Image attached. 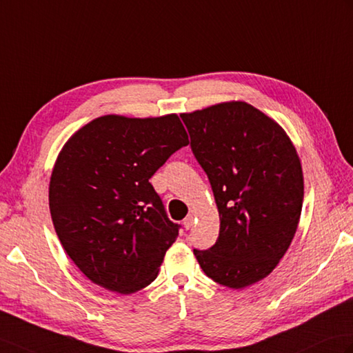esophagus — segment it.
Returning <instances> with one entry per match:
<instances>
[{"label":"esophagus","mask_w":353,"mask_h":353,"mask_svg":"<svg viewBox=\"0 0 353 353\" xmlns=\"http://www.w3.org/2000/svg\"><path fill=\"white\" fill-rule=\"evenodd\" d=\"M192 224H194V216H192V215L186 216V218L183 219V227L186 228V230H190V228L192 227Z\"/></svg>","instance_id":"esophagus-1"}]
</instances>
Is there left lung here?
<instances>
[{
  "instance_id": "obj_1",
  "label": "left lung",
  "mask_w": 353,
  "mask_h": 353,
  "mask_svg": "<svg viewBox=\"0 0 353 353\" xmlns=\"http://www.w3.org/2000/svg\"><path fill=\"white\" fill-rule=\"evenodd\" d=\"M180 117L221 221L214 247L194 250V256L215 283L248 288L272 272L296 233L304 200L296 149L276 121L247 102Z\"/></svg>"
}]
</instances>
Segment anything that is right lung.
<instances>
[{
	"label": "right lung",
	"instance_id": "obj_1",
	"mask_svg": "<svg viewBox=\"0 0 353 353\" xmlns=\"http://www.w3.org/2000/svg\"><path fill=\"white\" fill-rule=\"evenodd\" d=\"M177 117L102 116L64 144L49 182V210L64 251L90 281L130 294L158 276L179 224L149 179L188 145Z\"/></svg>",
	"mask_w": 353,
	"mask_h": 353
}]
</instances>
